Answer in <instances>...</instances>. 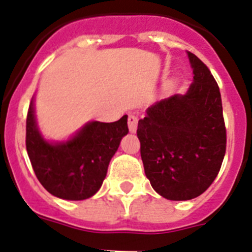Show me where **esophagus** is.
Returning a JSON list of instances; mask_svg holds the SVG:
<instances>
[{
	"label": "esophagus",
	"instance_id": "esophagus-1",
	"mask_svg": "<svg viewBox=\"0 0 252 252\" xmlns=\"http://www.w3.org/2000/svg\"><path fill=\"white\" fill-rule=\"evenodd\" d=\"M137 117L135 115H130L128 116V119H127V124H128V130L131 131V132H135L137 128Z\"/></svg>",
	"mask_w": 252,
	"mask_h": 252
}]
</instances>
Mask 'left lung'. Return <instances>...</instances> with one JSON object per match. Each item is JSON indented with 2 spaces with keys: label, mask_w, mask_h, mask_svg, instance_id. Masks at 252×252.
<instances>
[{
  "label": "left lung",
  "mask_w": 252,
  "mask_h": 252,
  "mask_svg": "<svg viewBox=\"0 0 252 252\" xmlns=\"http://www.w3.org/2000/svg\"><path fill=\"white\" fill-rule=\"evenodd\" d=\"M188 58L194 77L186 94L155 102L137 125L146 178L170 201H189L206 192L226 153L220 88L199 58L192 53Z\"/></svg>",
  "instance_id": "8db88e82"
}]
</instances>
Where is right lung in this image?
Listing matches in <instances>:
<instances>
[{
  "mask_svg": "<svg viewBox=\"0 0 252 252\" xmlns=\"http://www.w3.org/2000/svg\"><path fill=\"white\" fill-rule=\"evenodd\" d=\"M32 97L26 119V150L35 175L50 194L83 201L98 192L111 159L127 135V116L116 122L90 121L65 141L40 132Z\"/></svg>",
  "mask_w": 252,
  "mask_h": 252,
  "instance_id": "right-lung-1",
  "label": "right lung"
}]
</instances>
